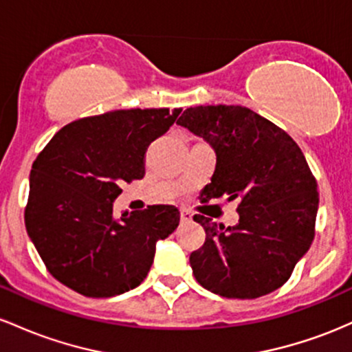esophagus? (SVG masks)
<instances>
[{
    "instance_id": "34e87169",
    "label": "esophagus",
    "mask_w": 352,
    "mask_h": 352,
    "mask_svg": "<svg viewBox=\"0 0 352 352\" xmlns=\"http://www.w3.org/2000/svg\"><path fill=\"white\" fill-rule=\"evenodd\" d=\"M191 219H192L191 211H189V209H186V208L181 209V221H184V223H189Z\"/></svg>"
}]
</instances>
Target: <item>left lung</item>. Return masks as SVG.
<instances>
[{"instance_id": "obj_1", "label": "left lung", "mask_w": 352, "mask_h": 352, "mask_svg": "<svg viewBox=\"0 0 352 352\" xmlns=\"http://www.w3.org/2000/svg\"><path fill=\"white\" fill-rule=\"evenodd\" d=\"M177 124L216 151L201 197L239 199V223L224 228L203 214V248L191 252L196 281L223 298L254 299L291 278L314 239L319 192L301 148L281 128L244 106L188 108Z\"/></svg>"}]
</instances>
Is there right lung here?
Returning <instances> with one entry per match:
<instances>
[{
  "instance_id": "obj_1",
  "label": "right lung",
  "mask_w": 352,
  "mask_h": 352,
  "mask_svg": "<svg viewBox=\"0 0 352 352\" xmlns=\"http://www.w3.org/2000/svg\"><path fill=\"white\" fill-rule=\"evenodd\" d=\"M181 108L118 109L66 124L34 160L25 209L28 236L46 270L88 298H111L140 286L157 239L179 224L168 204L114 218L120 186L144 176L148 146Z\"/></svg>"
}]
</instances>
